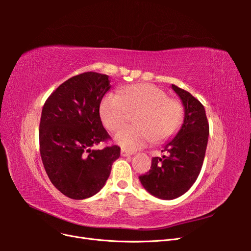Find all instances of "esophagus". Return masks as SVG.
<instances>
[{
	"instance_id": "esophagus-1",
	"label": "esophagus",
	"mask_w": 251,
	"mask_h": 251,
	"mask_svg": "<svg viewBox=\"0 0 251 251\" xmlns=\"http://www.w3.org/2000/svg\"><path fill=\"white\" fill-rule=\"evenodd\" d=\"M120 154H121V156H124V157H127V156L132 155V153H130V151H126V150H121Z\"/></svg>"
}]
</instances>
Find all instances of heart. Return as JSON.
<instances>
[{
	"label": "heart",
	"instance_id": "heart-1",
	"mask_svg": "<svg viewBox=\"0 0 251 251\" xmlns=\"http://www.w3.org/2000/svg\"><path fill=\"white\" fill-rule=\"evenodd\" d=\"M119 93L105 95L100 113L103 126L112 132L126 124L130 114L135 113V125L121 128L115 135L116 143L125 150L135 151L151 139L157 142L169 138L183 121L181 103L153 85L127 86Z\"/></svg>",
	"mask_w": 251,
	"mask_h": 251
}]
</instances>
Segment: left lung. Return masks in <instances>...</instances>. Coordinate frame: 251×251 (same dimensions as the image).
I'll use <instances>...</instances> for the list:
<instances>
[{
	"mask_svg": "<svg viewBox=\"0 0 251 251\" xmlns=\"http://www.w3.org/2000/svg\"><path fill=\"white\" fill-rule=\"evenodd\" d=\"M184 107V120L175 138L162 151L168 156L154 157L149 173L139 176L142 186L163 200L176 199L195 183L206 151L209 126L203 104L187 91L172 85Z\"/></svg>",
	"mask_w": 251,
	"mask_h": 251,
	"instance_id": "8db88e82",
	"label": "left lung"
}]
</instances>
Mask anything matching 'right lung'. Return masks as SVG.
<instances>
[{
  "label": "right lung",
  "mask_w": 251,
  "mask_h": 251,
  "mask_svg": "<svg viewBox=\"0 0 251 251\" xmlns=\"http://www.w3.org/2000/svg\"><path fill=\"white\" fill-rule=\"evenodd\" d=\"M109 76L85 72L63 82L45 102L40 123V151L50 181L74 200L97 194L108 180L118 146L91 148L110 139L100 116Z\"/></svg>",
  "instance_id": "obj_1"
}]
</instances>
